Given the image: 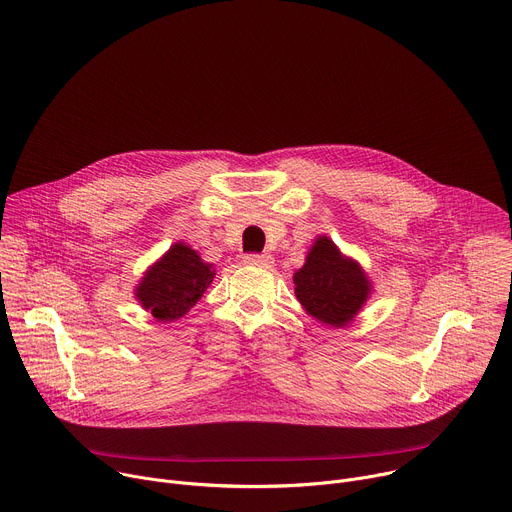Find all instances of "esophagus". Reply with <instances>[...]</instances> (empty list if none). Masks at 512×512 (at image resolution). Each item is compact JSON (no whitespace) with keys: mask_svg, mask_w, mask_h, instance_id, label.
Returning a JSON list of instances; mask_svg holds the SVG:
<instances>
[{"mask_svg":"<svg viewBox=\"0 0 512 512\" xmlns=\"http://www.w3.org/2000/svg\"><path fill=\"white\" fill-rule=\"evenodd\" d=\"M244 262L252 264V266H260V268H272L274 258L270 254H248L244 258Z\"/></svg>","mask_w":512,"mask_h":512,"instance_id":"esophagus-1","label":"esophagus"}]
</instances>
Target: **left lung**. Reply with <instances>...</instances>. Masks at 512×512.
<instances>
[{"label":"left lung","instance_id":"left-lung-1","mask_svg":"<svg viewBox=\"0 0 512 512\" xmlns=\"http://www.w3.org/2000/svg\"><path fill=\"white\" fill-rule=\"evenodd\" d=\"M295 295L303 309L331 327H346L360 313L372 285L362 266L319 236L295 272Z\"/></svg>","mask_w":512,"mask_h":512}]
</instances>
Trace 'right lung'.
I'll list each match as a JSON object with an SVG mask.
<instances>
[{
  "mask_svg": "<svg viewBox=\"0 0 512 512\" xmlns=\"http://www.w3.org/2000/svg\"><path fill=\"white\" fill-rule=\"evenodd\" d=\"M213 276V264L203 262L195 250L177 242L146 270L136 287V299L154 319L175 321L195 307Z\"/></svg>",
  "mask_w": 512,
  "mask_h": 512,
  "instance_id": "1",
  "label": "right lung"
}]
</instances>
